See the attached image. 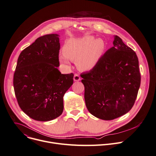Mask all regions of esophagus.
Returning <instances> with one entry per match:
<instances>
[{
	"instance_id": "obj_1",
	"label": "esophagus",
	"mask_w": 156,
	"mask_h": 156,
	"mask_svg": "<svg viewBox=\"0 0 156 156\" xmlns=\"http://www.w3.org/2000/svg\"><path fill=\"white\" fill-rule=\"evenodd\" d=\"M73 80H74L75 81H80L81 78H80V76H79L78 74H75V75H74Z\"/></svg>"
}]
</instances>
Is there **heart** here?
Instances as JSON below:
<instances>
[{
  "label": "heart",
  "instance_id": "b5f03b06",
  "mask_svg": "<svg viewBox=\"0 0 156 156\" xmlns=\"http://www.w3.org/2000/svg\"><path fill=\"white\" fill-rule=\"evenodd\" d=\"M105 42L100 38L87 36L81 38L71 39L63 46V54L60 56V61L69 65V60L76 62L81 71L93 69L100 61L105 49Z\"/></svg>",
  "mask_w": 156,
  "mask_h": 156
}]
</instances>
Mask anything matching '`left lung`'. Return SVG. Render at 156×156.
I'll return each mask as SVG.
<instances>
[{"mask_svg":"<svg viewBox=\"0 0 156 156\" xmlns=\"http://www.w3.org/2000/svg\"><path fill=\"white\" fill-rule=\"evenodd\" d=\"M81 77L89 112L101 119H116L131 109L137 98L140 84L137 56L115 35L113 47Z\"/></svg>","mask_w":156,"mask_h":156,"instance_id":"obj_1","label":"left lung"}]
</instances>
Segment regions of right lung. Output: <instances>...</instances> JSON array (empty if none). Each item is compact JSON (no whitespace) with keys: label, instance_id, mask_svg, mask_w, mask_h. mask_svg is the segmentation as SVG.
<instances>
[{"label":"right lung","instance_id":"obj_1","mask_svg":"<svg viewBox=\"0 0 156 156\" xmlns=\"http://www.w3.org/2000/svg\"><path fill=\"white\" fill-rule=\"evenodd\" d=\"M58 34L38 38L20 54L13 88L21 109L30 118L49 121L63 111V96L73 83V74H62Z\"/></svg>","mask_w":156,"mask_h":156}]
</instances>
